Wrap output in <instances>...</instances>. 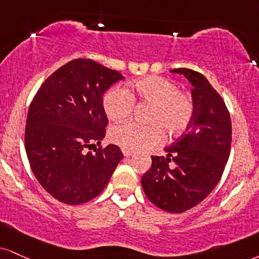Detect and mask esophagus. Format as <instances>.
<instances>
[{
    "instance_id": "34e87169",
    "label": "esophagus",
    "mask_w": 259,
    "mask_h": 259,
    "mask_svg": "<svg viewBox=\"0 0 259 259\" xmlns=\"http://www.w3.org/2000/svg\"><path fill=\"white\" fill-rule=\"evenodd\" d=\"M123 154H124V157H132V155L134 154L133 152H130V151H126V149H123Z\"/></svg>"
}]
</instances>
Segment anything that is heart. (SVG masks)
I'll list each match as a JSON object with an SVG mask.
<instances>
[{"label": "heart", "instance_id": "obj_1", "mask_svg": "<svg viewBox=\"0 0 259 259\" xmlns=\"http://www.w3.org/2000/svg\"><path fill=\"white\" fill-rule=\"evenodd\" d=\"M134 102L149 105L145 120L148 124L124 123L110 130V140L126 151H141L157 145L163 132L176 138L188 129L194 117V102L179 85L160 76H148L127 84L126 89L114 87L104 96L106 116L120 121L132 114Z\"/></svg>", "mask_w": 259, "mask_h": 259}]
</instances>
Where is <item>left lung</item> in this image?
Here are the masks:
<instances>
[{
  "instance_id": "left-lung-1",
  "label": "left lung",
  "mask_w": 259,
  "mask_h": 259,
  "mask_svg": "<svg viewBox=\"0 0 259 259\" xmlns=\"http://www.w3.org/2000/svg\"><path fill=\"white\" fill-rule=\"evenodd\" d=\"M193 85L194 117L191 125L170 147L166 157H152L142 176L146 197L171 213L194 207L213 191L228 161L232 143L230 114L221 95L197 71L175 68Z\"/></svg>"
}]
</instances>
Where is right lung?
Returning <instances> with one entry per match:
<instances>
[{
    "instance_id": "right-lung-1",
    "label": "right lung",
    "mask_w": 259,
    "mask_h": 259,
    "mask_svg": "<svg viewBox=\"0 0 259 259\" xmlns=\"http://www.w3.org/2000/svg\"><path fill=\"white\" fill-rule=\"evenodd\" d=\"M123 74L90 59L55 71L31 101L25 149L33 175L53 198L68 205L90 201L105 189L123 158L116 145L94 149L108 124L102 96Z\"/></svg>"
}]
</instances>
